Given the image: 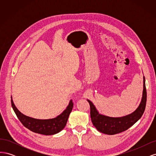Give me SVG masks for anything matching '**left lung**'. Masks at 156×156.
I'll list each match as a JSON object with an SVG mask.
<instances>
[{
	"instance_id": "obj_1",
	"label": "left lung",
	"mask_w": 156,
	"mask_h": 156,
	"mask_svg": "<svg viewBox=\"0 0 156 156\" xmlns=\"http://www.w3.org/2000/svg\"><path fill=\"white\" fill-rule=\"evenodd\" d=\"M145 78L143 76V97L139 107L129 115L122 117H109L101 115L92 101L87 100L90 107V117L93 125L98 131L107 135H115L129 129L143 116L146 103Z\"/></svg>"
}]
</instances>
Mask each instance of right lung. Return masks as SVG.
<instances>
[{"label":"right lung","instance_id":"add662e5","mask_svg":"<svg viewBox=\"0 0 156 156\" xmlns=\"http://www.w3.org/2000/svg\"><path fill=\"white\" fill-rule=\"evenodd\" d=\"M11 103L14 112L23 126L32 132L45 135L58 133L64 128L73 106L72 100H70L66 108L58 116L54 119L41 120L36 119L22 114L14 104L12 96Z\"/></svg>","mask_w":156,"mask_h":156}]
</instances>
